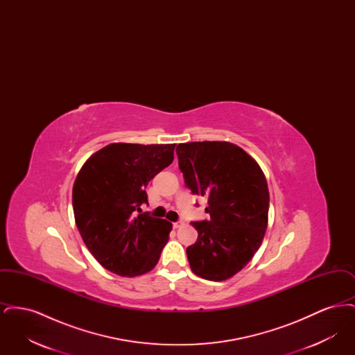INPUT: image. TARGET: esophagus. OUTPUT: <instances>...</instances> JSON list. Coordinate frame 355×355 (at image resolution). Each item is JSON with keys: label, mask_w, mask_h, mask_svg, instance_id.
<instances>
[{"label": "esophagus", "mask_w": 355, "mask_h": 355, "mask_svg": "<svg viewBox=\"0 0 355 355\" xmlns=\"http://www.w3.org/2000/svg\"><path fill=\"white\" fill-rule=\"evenodd\" d=\"M184 225H185L184 220H178V222H174V223H173V227H174V229H180V227L184 226Z\"/></svg>", "instance_id": "1"}]
</instances>
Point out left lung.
<instances>
[{
	"label": "left lung",
	"mask_w": 355,
	"mask_h": 355,
	"mask_svg": "<svg viewBox=\"0 0 355 355\" xmlns=\"http://www.w3.org/2000/svg\"><path fill=\"white\" fill-rule=\"evenodd\" d=\"M175 152L186 186L207 198L210 216L191 222L198 238L186 249L190 269L203 279H229L263 241L270 201L266 177L253 157L226 141L180 144Z\"/></svg>",
	"instance_id": "obj_1"
}]
</instances>
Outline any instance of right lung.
<instances>
[{"mask_svg":"<svg viewBox=\"0 0 355 355\" xmlns=\"http://www.w3.org/2000/svg\"><path fill=\"white\" fill-rule=\"evenodd\" d=\"M175 144H110L87 158L73 185L78 232L93 257L121 277L153 270L173 225L142 213L146 186L174 159Z\"/></svg>","mask_w":355,"mask_h":355,"instance_id":"right-lung-1","label":"right lung"}]
</instances>
